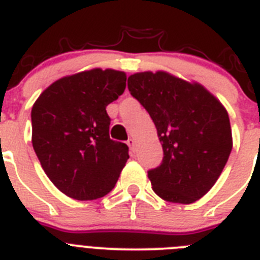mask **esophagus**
Masks as SVG:
<instances>
[{
  "label": "esophagus",
  "mask_w": 260,
  "mask_h": 260,
  "mask_svg": "<svg viewBox=\"0 0 260 260\" xmlns=\"http://www.w3.org/2000/svg\"><path fill=\"white\" fill-rule=\"evenodd\" d=\"M126 143H127V146L130 147V150H132L133 152H134V151H135V146H137V142H135L134 138H128V141L126 142Z\"/></svg>",
  "instance_id": "esophagus-1"
}]
</instances>
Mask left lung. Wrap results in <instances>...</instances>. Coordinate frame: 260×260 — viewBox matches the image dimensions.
<instances>
[{"label": "left lung", "mask_w": 260, "mask_h": 260, "mask_svg": "<svg viewBox=\"0 0 260 260\" xmlns=\"http://www.w3.org/2000/svg\"><path fill=\"white\" fill-rule=\"evenodd\" d=\"M128 91L150 113L162 146L160 167L148 172L161 199L190 204L207 194L233 147L228 112L198 82L158 70L130 75Z\"/></svg>", "instance_id": "obj_1"}]
</instances>
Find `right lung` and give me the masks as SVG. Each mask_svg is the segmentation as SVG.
I'll list each match as a JSON object with an SVG mask.
<instances>
[{
  "mask_svg": "<svg viewBox=\"0 0 260 260\" xmlns=\"http://www.w3.org/2000/svg\"><path fill=\"white\" fill-rule=\"evenodd\" d=\"M125 87L126 73L95 68L53 82L32 107L34 150L48 178L70 198H102L118 181L128 147L110 139L107 105Z\"/></svg>",
  "mask_w": 260,
  "mask_h": 260,
  "instance_id": "right-lung-1",
  "label": "right lung"
}]
</instances>
